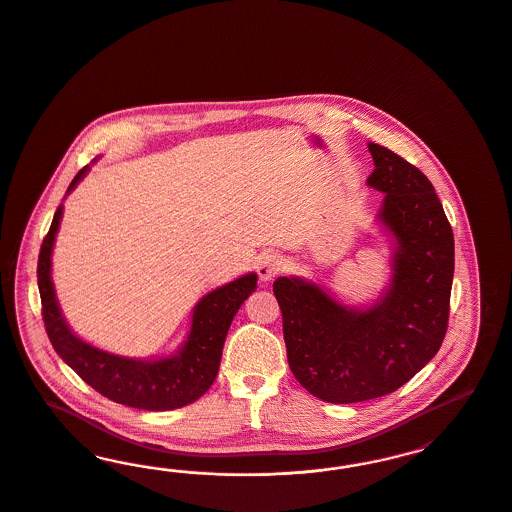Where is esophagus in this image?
I'll return each mask as SVG.
<instances>
[{
	"label": "esophagus",
	"instance_id": "esophagus-1",
	"mask_svg": "<svg viewBox=\"0 0 512 512\" xmlns=\"http://www.w3.org/2000/svg\"><path fill=\"white\" fill-rule=\"evenodd\" d=\"M282 270H284V259H282L280 253H274V251L265 253V255L259 259V263H257V274H259V278H261L263 282H268V280L276 278Z\"/></svg>",
	"mask_w": 512,
	"mask_h": 512
}]
</instances>
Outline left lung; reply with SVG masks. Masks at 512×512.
<instances>
[{
	"label": "left lung",
	"instance_id": "1",
	"mask_svg": "<svg viewBox=\"0 0 512 512\" xmlns=\"http://www.w3.org/2000/svg\"><path fill=\"white\" fill-rule=\"evenodd\" d=\"M368 184L385 192L379 219L396 240L392 284L368 310L343 307L322 287L278 278L287 362L305 389L331 404L390 394L425 368L450 318L453 232L434 186L398 154L369 143Z\"/></svg>",
	"mask_w": 512,
	"mask_h": 512
}]
</instances>
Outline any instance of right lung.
<instances>
[{
	"instance_id": "add662e5",
	"label": "right lung",
	"mask_w": 512,
	"mask_h": 512,
	"mask_svg": "<svg viewBox=\"0 0 512 512\" xmlns=\"http://www.w3.org/2000/svg\"><path fill=\"white\" fill-rule=\"evenodd\" d=\"M85 173L87 167L78 171L68 192L80 183ZM61 217L62 205H59L38 257L41 316L57 354L89 387L101 392L108 400L129 408L165 411L183 408L198 400L217 377L226 333L238 308L242 307L249 293L255 291L257 274H246L205 295L194 308L190 335L179 354L154 362L114 356L78 339L66 326L57 305L51 282V251Z\"/></svg>"
}]
</instances>
